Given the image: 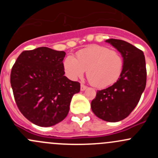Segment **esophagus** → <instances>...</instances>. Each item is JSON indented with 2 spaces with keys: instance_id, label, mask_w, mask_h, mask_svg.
<instances>
[{
  "instance_id": "1",
  "label": "esophagus",
  "mask_w": 158,
  "mask_h": 158,
  "mask_svg": "<svg viewBox=\"0 0 158 158\" xmlns=\"http://www.w3.org/2000/svg\"><path fill=\"white\" fill-rule=\"evenodd\" d=\"M86 89H87V87L85 86V85H82V84H81V86H80L81 91H85Z\"/></svg>"
}]
</instances>
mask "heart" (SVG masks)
<instances>
[{
	"label": "heart",
	"mask_w": 158,
	"mask_h": 158,
	"mask_svg": "<svg viewBox=\"0 0 158 158\" xmlns=\"http://www.w3.org/2000/svg\"><path fill=\"white\" fill-rule=\"evenodd\" d=\"M121 53L99 45L89 46L76 53V58L68 56L63 62L66 75L72 80L82 77L87 69V77L92 85L105 88L117 82L123 70Z\"/></svg>",
	"instance_id": "obj_1"
}]
</instances>
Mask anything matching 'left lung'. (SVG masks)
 <instances>
[{
  "mask_svg": "<svg viewBox=\"0 0 158 158\" xmlns=\"http://www.w3.org/2000/svg\"><path fill=\"white\" fill-rule=\"evenodd\" d=\"M114 47L124 60L121 76L112 85L97 91L91 102L94 114L109 122H117L127 118L136 107L146 86L145 57L144 52L126 41L106 40Z\"/></svg>",
  "mask_w": 158,
  "mask_h": 158,
  "instance_id": "1",
  "label": "left lung"
}]
</instances>
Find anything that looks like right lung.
<instances>
[{"instance_id": "add662e5", "label": "right lung", "mask_w": 158, "mask_h": 158, "mask_svg": "<svg viewBox=\"0 0 158 158\" xmlns=\"http://www.w3.org/2000/svg\"><path fill=\"white\" fill-rule=\"evenodd\" d=\"M64 51L38 47L23 51L14 63L10 85L16 103L27 119L50 127L67 116L73 95L80 84L65 76Z\"/></svg>"}]
</instances>
